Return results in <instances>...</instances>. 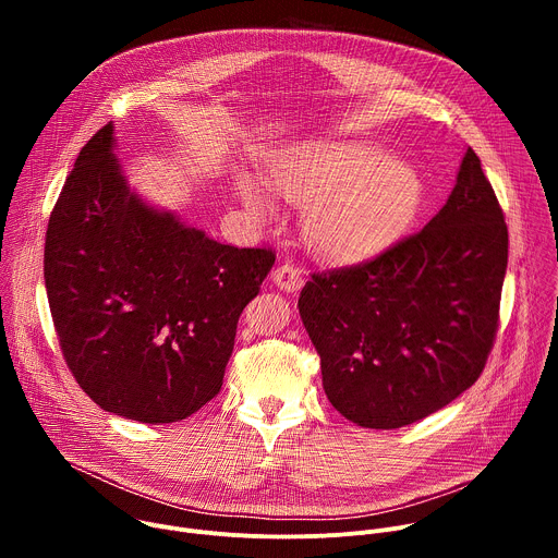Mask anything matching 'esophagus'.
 I'll return each instance as SVG.
<instances>
[{"instance_id":"esophagus-1","label":"esophagus","mask_w":558,"mask_h":558,"mask_svg":"<svg viewBox=\"0 0 558 558\" xmlns=\"http://www.w3.org/2000/svg\"><path fill=\"white\" fill-rule=\"evenodd\" d=\"M271 280L282 291H291L293 293V291H298L304 284V274L295 265L284 263V265H280V267H276L271 271Z\"/></svg>"}]
</instances>
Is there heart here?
<instances>
[{
	"label": "heart",
	"mask_w": 558,
	"mask_h": 558,
	"mask_svg": "<svg viewBox=\"0 0 558 558\" xmlns=\"http://www.w3.org/2000/svg\"><path fill=\"white\" fill-rule=\"evenodd\" d=\"M271 185L306 205L302 227L308 245L331 258L373 254L400 235L424 201L420 172L368 143L311 145L278 163ZM245 205L267 216L271 203L260 185L241 183Z\"/></svg>",
	"instance_id": "b5f03b06"
}]
</instances>
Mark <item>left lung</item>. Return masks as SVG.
Listing matches in <instances>:
<instances>
[{
	"label": "left lung",
	"mask_w": 558,
	"mask_h": 558,
	"mask_svg": "<svg viewBox=\"0 0 558 558\" xmlns=\"http://www.w3.org/2000/svg\"><path fill=\"white\" fill-rule=\"evenodd\" d=\"M506 267V216L468 147L448 203L424 229L302 287L300 317L336 411L390 430L470 388L495 347Z\"/></svg>",
	"instance_id": "obj_1"
}]
</instances>
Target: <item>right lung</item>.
<instances>
[{"label":"right lung","instance_id":"right-lung-1","mask_svg":"<svg viewBox=\"0 0 558 558\" xmlns=\"http://www.w3.org/2000/svg\"><path fill=\"white\" fill-rule=\"evenodd\" d=\"M112 123L78 151L50 211L44 280L63 360L95 404L181 422L218 395L238 317L276 263L130 194Z\"/></svg>","mask_w":558,"mask_h":558}]
</instances>
